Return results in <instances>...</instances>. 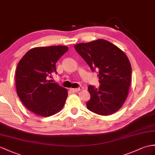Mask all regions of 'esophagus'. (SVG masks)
<instances>
[{
	"instance_id": "obj_1",
	"label": "esophagus",
	"mask_w": 155,
	"mask_h": 155,
	"mask_svg": "<svg viewBox=\"0 0 155 155\" xmlns=\"http://www.w3.org/2000/svg\"><path fill=\"white\" fill-rule=\"evenodd\" d=\"M80 90V88H77V89H70V91L72 92V93H75V92H78Z\"/></svg>"
}]
</instances>
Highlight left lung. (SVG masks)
<instances>
[{"label":"left lung","instance_id":"8db88e82","mask_svg":"<svg viewBox=\"0 0 155 155\" xmlns=\"http://www.w3.org/2000/svg\"><path fill=\"white\" fill-rule=\"evenodd\" d=\"M75 51L93 71L99 70V88L88 87L91 99L86 103L91 112L108 116L122 107L131 84V67L126 54L104 39L75 45Z\"/></svg>","mask_w":155,"mask_h":155}]
</instances>
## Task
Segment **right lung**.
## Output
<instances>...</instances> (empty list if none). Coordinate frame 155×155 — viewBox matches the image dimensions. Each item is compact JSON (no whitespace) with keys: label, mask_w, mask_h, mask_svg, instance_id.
I'll list each match as a JSON object with an SVG mask.
<instances>
[{"label":"right lung","mask_w":155,"mask_h":155,"mask_svg":"<svg viewBox=\"0 0 155 155\" xmlns=\"http://www.w3.org/2000/svg\"><path fill=\"white\" fill-rule=\"evenodd\" d=\"M68 50L62 45L30 49L18 62L16 87L20 101L28 110L48 117L58 112L64 106L68 91L48 80L56 73V63Z\"/></svg>","instance_id":"add662e5"}]
</instances>
